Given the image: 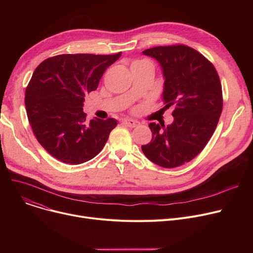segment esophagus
<instances>
[{
    "label": "esophagus",
    "instance_id": "1",
    "mask_svg": "<svg viewBox=\"0 0 253 253\" xmlns=\"http://www.w3.org/2000/svg\"><path fill=\"white\" fill-rule=\"evenodd\" d=\"M123 124L127 127H130V128H134L136 126L139 125V122L137 121H134V120H129V119H126V120H123Z\"/></svg>",
    "mask_w": 253,
    "mask_h": 253
}]
</instances>
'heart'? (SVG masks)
<instances>
[{
	"label": "heart",
	"instance_id": "1",
	"mask_svg": "<svg viewBox=\"0 0 253 253\" xmlns=\"http://www.w3.org/2000/svg\"><path fill=\"white\" fill-rule=\"evenodd\" d=\"M145 63H150V62L147 60H136L132 65H139V64H145Z\"/></svg>",
	"mask_w": 253,
	"mask_h": 253
}]
</instances>
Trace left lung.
Segmentation results:
<instances>
[{
	"label": "left lung",
	"instance_id": "left-lung-1",
	"mask_svg": "<svg viewBox=\"0 0 253 253\" xmlns=\"http://www.w3.org/2000/svg\"><path fill=\"white\" fill-rule=\"evenodd\" d=\"M142 53L162 66L164 109L174 106V120L164 129V124H149L153 138L141 150L159 166L178 167L200 154L213 134L222 111L220 80L214 65L187 45L158 46Z\"/></svg>",
	"mask_w": 253,
	"mask_h": 253
}]
</instances>
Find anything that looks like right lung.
<instances>
[{"label": "right lung", "mask_w": 253, "mask_h": 253, "mask_svg": "<svg viewBox=\"0 0 253 253\" xmlns=\"http://www.w3.org/2000/svg\"><path fill=\"white\" fill-rule=\"evenodd\" d=\"M121 54H60L45 59L34 72L25 89L26 114L37 140L57 160L82 164L103 149L117 121L96 118L88 122L83 102Z\"/></svg>", "instance_id": "obj_1"}]
</instances>
